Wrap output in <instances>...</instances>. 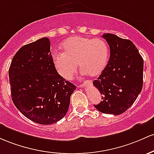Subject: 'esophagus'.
<instances>
[{
	"label": "esophagus",
	"mask_w": 154,
	"mask_h": 154,
	"mask_svg": "<svg viewBox=\"0 0 154 154\" xmlns=\"http://www.w3.org/2000/svg\"><path fill=\"white\" fill-rule=\"evenodd\" d=\"M84 84H82V85H79V87H84Z\"/></svg>",
	"instance_id": "34e87169"
}]
</instances>
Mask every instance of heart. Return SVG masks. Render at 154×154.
Returning <instances> with one entry per match:
<instances>
[{
  "instance_id": "heart-1",
  "label": "heart",
  "mask_w": 154,
  "mask_h": 154,
  "mask_svg": "<svg viewBox=\"0 0 154 154\" xmlns=\"http://www.w3.org/2000/svg\"><path fill=\"white\" fill-rule=\"evenodd\" d=\"M63 53L53 56V63L59 75L67 81L72 80L78 70L91 77L100 75L104 71L109 57V49L101 38L75 36L63 43Z\"/></svg>"
}]
</instances>
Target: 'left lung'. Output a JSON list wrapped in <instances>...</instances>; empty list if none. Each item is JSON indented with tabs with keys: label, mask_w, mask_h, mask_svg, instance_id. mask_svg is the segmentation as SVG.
I'll return each instance as SVG.
<instances>
[{
	"label": "left lung",
	"mask_w": 154,
	"mask_h": 154,
	"mask_svg": "<svg viewBox=\"0 0 154 154\" xmlns=\"http://www.w3.org/2000/svg\"><path fill=\"white\" fill-rule=\"evenodd\" d=\"M102 37L109 45L108 65L93 84L102 94L103 100L94 105L103 113L119 115L134 103L143 84V60L131 41L111 33Z\"/></svg>",
	"instance_id": "left-lung-1"
}]
</instances>
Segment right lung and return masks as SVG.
Returning a JSON list of instances; mask_svg holds the SVG:
<instances>
[{"mask_svg": "<svg viewBox=\"0 0 154 154\" xmlns=\"http://www.w3.org/2000/svg\"><path fill=\"white\" fill-rule=\"evenodd\" d=\"M8 76L12 101L26 118L49 125L66 115L76 86L57 72L48 38L20 48L12 60Z\"/></svg>", "mask_w": 154, "mask_h": 154, "instance_id": "add662e5", "label": "right lung"}]
</instances>
